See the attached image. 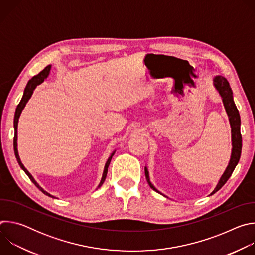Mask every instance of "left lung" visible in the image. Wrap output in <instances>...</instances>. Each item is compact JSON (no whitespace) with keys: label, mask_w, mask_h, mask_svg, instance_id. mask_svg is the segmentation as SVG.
I'll return each mask as SVG.
<instances>
[{"label":"left lung","mask_w":255,"mask_h":255,"mask_svg":"<svg viewBox=\"0 0 255 255\" xmlns=\"http://www.w3.org/2000/svg\"><path fill=\"white\" fill-rule=\"evenodd\" d=\"M213 85H214L215 89L217 90V92L219 93V95L222 98L224 108H225L226 113H227L228 118H229V123H230V127H231L232 150H231L230 160H229V163H228L225 171L221 175L219 181H218L216 188L213 190V192L210 195L215 194L216 192L219 191L225 185V183L228 180V178L231 176L234 168L238 164V161H239L240 155H241V149H242V137H241V134H240V125H241L240 115H239V112H238L237 108H236V105L234 103L233 93H232V90L229 86V83L222 76H215L214 79H213ZM144 171H145V176H146V179H147V183L150 186V188L153 191L157 192L158 194L162 195L163 197L167 198L165 195H163L161 192H159L153 186V184L151 183L147 166L144 167Z\"/></svg>","instance_id":"1"}]
</instances>
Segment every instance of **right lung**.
<instances>
[{
    "label": "right lung",
    "instance_id": "obj_1",
    "mask_svg": "<svg viewBox=\"0 0 255 255\" xmlns=\"http://www.w3.org/2000/svg\"><path fill=\"white\" fill-rule=\"evenodd\" d=\"M50 68H51L50 65L46 66L42 71L39 72V74H38L37 76L33 77V78L28 82V84H27V86H26V88H25V90H24L23 97H22V99H21L19 105H18L17 108H16V112H15V116H14V129H15V136H14V151H15V155H16V158H17V161H18L19 165H20L21 168L25 171V173L29 176V178L31 179L32 183H33L36 187H37L44 195H46V196H48V197H51V198H54L52 195H50L48 192L44 191V189H42V188L39 186V184L37 183V181L35 180V178L32 176V174H31V173L27 170V168L24 166V164L22 163V161H21V159H20V156H19V152H18V143H17V140H18V131H17V130H18V122H19L20 115H21V113H22V111H23V109L25 108L26 104L28 103L29 99L31 98V96H32L34 90L36 89V87L39 86L40 84H42V83L44 82V80L48 78V76H49V74H50ZM115 152H116V149L110 154V156H109V158L107 159V161H106V163H105V166H104V171H103V174H102L101 181H100V184L98 185V187H97L96 190H98V189L103 185L104 181H105V178H106L107 172H108L109 164H110L111 159H112L113 155L115 154Z\"/></svg>",
    "mask_w": 255,
    "mask_h": 255
}]
</instances>
